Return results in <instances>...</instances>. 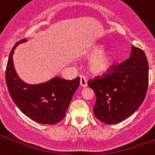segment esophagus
I'll return each instance as SVG.
<instances>
[{"label": "esophagus", "instance_id": "obj_1", "mask_svg": "<svg viewBox=\"0 0 155 155\" xmlns=\"http://www.w3.org/2000/svg\"><path fill=\"white\" fill-rule=\"evenodd\" d=\"M80 84L81 87H87V80H86V78H84V76H82V75H81L80 76Z\"/></svg>", "mask_w": 155, "mask_h": 155}]
</instances>
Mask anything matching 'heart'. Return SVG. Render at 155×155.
I'll use <instances>...</instances> for the list:
<instances>
[{
	"instance_id": "obj_1",
	"label": "heart",
	"mask_w": 155,
	"mask_h": 155,
	"mask_svg": "<svg viewBox=\"0 0 155 155\" xmlns=\"http://www.w3.org/2000/svg\"><path fill=\"white\" fill-rule=\"evenodd\" d=\"M102 46H94L84 54L87 57L94 56L89 62V69L93 74L105 73L113 65L116 58L113 50L101 51Z\"/></svg>"
}]
</instances>
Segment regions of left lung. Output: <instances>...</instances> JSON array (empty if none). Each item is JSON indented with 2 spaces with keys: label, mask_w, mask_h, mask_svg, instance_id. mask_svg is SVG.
Listing matches in <instances>:
<instances>
[{
  "label": "left lung",
  "mask_w": 155,
  "mask_h": 155,
  "mask_svg": "<svg viewBox=\"0 0 155 155\" xmlns=\"http://www.w3.org/2000/svg\"><path fill=\"white\" fill-rule=\"evenodd\" d=\"M102 76L90 79L96 102L93 108L98 120L108 125L126 120L138 109L148 87V62L144 52L132 46L130 57L113 64Z\"/></svg>",
  "instance_id": "8db88e82"
}]
</instances>
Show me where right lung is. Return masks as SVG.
<instances>
[{"mask_svg":"<svg viewBox=\"0 0 155 155\" xmlns=\"http://www.w3.org/2000/svg\"><path fill=\"white\" fill-rule=\"evenodd\" d=\"M25 41L23 39L16 42L9 55L5 71L9 94L18 109L31 120L42 124H57L65 117L80 78L68 81L56 77L42 84L25 83L16 74L12 55L16 46Z\"/></svg>","mask_w":155,"mask_h":155,"instance_id":"add662e5","label":"right lung"}]
</instances>
